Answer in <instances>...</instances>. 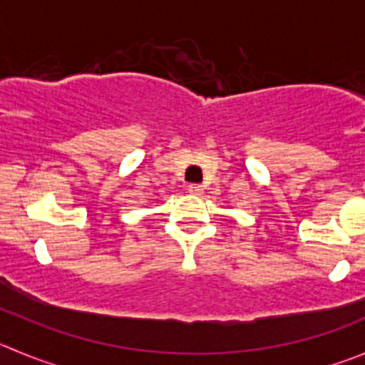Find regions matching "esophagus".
Instances as JSON below:
<instances>
[{"instance_id":"obj_1","label":"esophagus","mask_w":365,"mask_h":365,"mask_svg":"<svg viewBox=\"0 0 365 365\" xmlns=\"http://www.w3.org/2000/svg\"><path fill=\"white\" fill-rule=\"evenodd\" d=\"M188 193H192V195H200V193H202V186H200V185H188Z\"/></svg>"}]
</instances>
